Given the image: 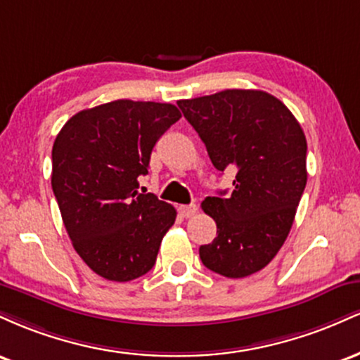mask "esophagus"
Masks as SVG:
<instances>
[{"instance_id": "esophagus-1", "label": "esophagus", "mask_w": 360, "mask_h": 360, "mask_svg": "<svg viewBox=\"0 0 360 360\" xmlns=\"http://www.w3.org/2000/svg\"><path fill=\"white\" fill-rule=\"evenodd\" d=\"M177 212L183 218H191L194 213L198 212V206L196 205H181L179 208H177Z\"/></svg>"}]
</instances>
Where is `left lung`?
I'll return each instance as SVG.
<instances>
[{
    "label": "left lung",
    "mask_w": 360,
    "mask_h": 360,
    "mask_svg": "<svg viewBox=\"0 0 360 360\" xmlns=\"http://www.w3.org/2000/svg\"><path fill=\"white\" fill-rule=\"evenodd\" d=\"M218 171L235 169L233 191L201 203L217 237L201 262L225 278L267 266L288 238L307 186V137L283 101L266 91L225 89L177 101Z\"/></svg>",
    "instance_id": "1"
}]
</instances>
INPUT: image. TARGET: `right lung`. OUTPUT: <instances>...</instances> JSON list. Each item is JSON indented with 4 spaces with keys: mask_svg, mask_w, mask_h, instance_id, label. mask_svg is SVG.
Returning <instances> with one entry per match:
<instances>
[{
    "mask_svg": "<svg viewBox=\"0 0 360 360\" xmlns=\"http://www.w3.org/2000/svg\"><path fill=\"white\" fill-rule=\"evenodd\" d=\"M181 118L169 103L117 100L68 120L52 147V189L62 221L91 271L117 283L154 267L176 210L140 194L152 148Z\"/></svg>",
    "mask_w": 360,
    "mask_h": 360,
    "instance_id": "obj_1",
    "label": "right lung"
}]
</instances>
